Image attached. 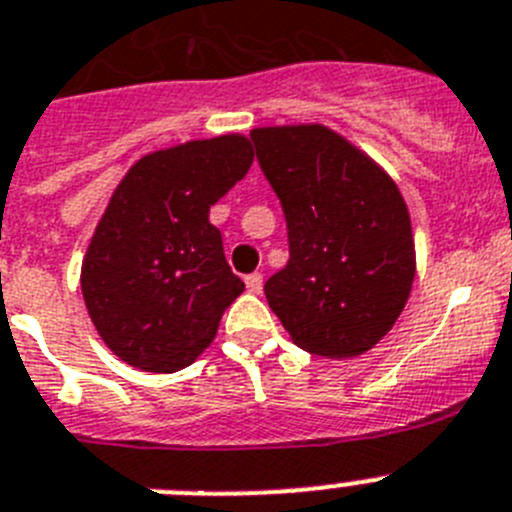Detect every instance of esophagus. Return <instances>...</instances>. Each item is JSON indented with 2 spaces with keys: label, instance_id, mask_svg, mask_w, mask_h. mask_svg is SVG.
<instances>
[{
  "label": "esophagus",
  "instance_id": "1",
  "mask_svg": "<svg viewBox=\"0 0 512 512\" xmlns=\"http://www.w3.org/2000/svg\"><path fill=\"white\" fill-rule=\"evenodd\" d=\"M246 289L251 292V295H261V289H264V277H261V274H248Z\"/></svg>",
  "mask_w": 512,
  "mask_h": 512
}]
</instances>
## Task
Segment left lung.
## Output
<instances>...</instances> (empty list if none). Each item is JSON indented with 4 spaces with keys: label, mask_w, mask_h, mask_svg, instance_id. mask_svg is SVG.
<instances>
[{
    "label": "left lung",
    "mask_w": 512,
    "mask_h": 512,
    "mask_svg": "<svg viewBox=\"0 0 512 512\" xmlns=\"http://www.w3.org/2000/svg\"><path fill=\"white\" fill-rule=\"evenodd\" d=\"M251 138L289 230V264L264 284L269 307L310 354H366L413 292L405 197L369 153L320 122L253 128Z\"/></svg>",
    "instance_id": "obj_1"
}]
</instances>
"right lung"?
I'll list each match as a JSON object with an SVG mask.
<instances>
[{
    "instance_id": "right-lung-1",
    "label": "right lung",
    "mask_w": 512,
    "mask_h": 512,
    "mask_svg": "<svg viewBox=\"0 0 512 512\" xmlns=\"http://www.w3.org/2000/svg\"><path fill=\"white\" fill-rule=\"evenodd\" d=\"M251 164V140L225 133L146 153L122 176L81 261L84 305L117 359L171 374L210 346L246 289L210 207Z\"/></svg>"
}]
</instances>
